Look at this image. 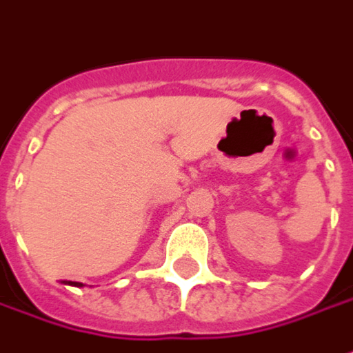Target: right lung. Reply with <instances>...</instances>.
I'll list each match as a JSON object with an SVG mask.
<instances>
[{
	"label": "right lung",
	"mask_w": 353,
	"mask_h": 353,
	"mask_svg": "<svg viewBox=\"0 0 353 353\" xmlns=\"http://www.w3.org/2000/svg\"><path fill=\"white\" fill-rule=\"evenodd\" d=\"M64 283L72 287H83V283H78V281H64Z\"/></svg>",
	"instance_id": "right-lung-1"
}]
</instances>
